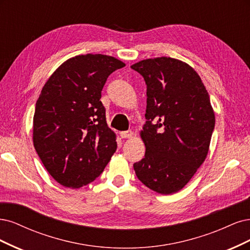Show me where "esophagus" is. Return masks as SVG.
<instances>
[{"mask_svg": "<svg viewBox=\"0 0 250 250\" xmlns=\"http://www.w3.org/2000/svg\"><path fill=\"white\" fill-rule=\"evenodd\" d=\"M119 135L122 138H131V137L134 135V133L132 131H124V132H120Z\"/></svg>", "mask_w": 250, "mask_h": 250, "instance_id": "esophagus-1", "label": "esophagus"}]
</instances>
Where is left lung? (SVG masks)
I'll return each instance as SVG.
<instances>
[{
    "label": "left lung",
    "instance_id": "1",
    "mask_svg": "<svg viewBox=\"0 0 250 250\" xmlns=\"http://www.w3.org/2000/svg\"><path fill=\"white\" fill-rule=\"evenodd\" d=\"M146 84V122L140 136L146 155L137 178L161 194L180 191L204 163L215 127L210 96L187 63L170 57L131 66Z\"/></svg>",
    "mask_w": 250,
    "mask_h": 250
}]
</instances>
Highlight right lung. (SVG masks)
<instances>
[{"label": "right lung", "mask_w": 250, "mask_h": 250, "mask_svg": "<svg viewBox=\"0 0 250 250\" xmlns=\"http://www.w3.org/2000/svg\"><path fill=\"white\" fill-rule=\"evenodd\" d=\"M125 64L102 54L62 63L36 102L33 143L49 173L60 185L80 188L104 171L117 148L100 101L108 77Z\"/></svg>", "instance_id": "obj_1"}]
</instances>
